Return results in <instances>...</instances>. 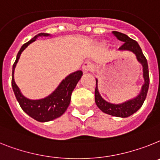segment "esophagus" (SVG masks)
<instances>
[{"instance_id":"esophagus-1","label":"esophagus","mask_w":160,"mask_h":160,"mask_svg":"<svg viewBox=\"0 0 160 160\" xmlns=\"http://www.w3.org/2000/svg\"><path fill=\"white\" fill-rule=\"evenodd\" d=\"M92 68H93V66H92V64L91 62H85L83 64L82 71L84 73H88V72H89L92 69Z\"/></svg>"}]
</instances>
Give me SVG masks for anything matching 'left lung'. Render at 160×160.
Masks as SVG:
<instances>
[{"label":"left lung","instance_id":"1","mask_svg":"<svg viewBox=\"0 0 160 160\" xmlns=\"http://www.w3.org/2000/svg\"><path fill=\"white\" fill-rule=\"evenodd\" d=\"M113 34L117 37L118 40L123 41V45L119 48L121 51H129L135 54L137 60L142 66V72H143V79L144 84H142V89L138 96L129 100L123 102L119 104H115L106 101L101 96L98 91V80L96 79V88H95V102L101 111L106 114H108L112 116L116 117L126 118L132 115L142 107V104L146 100L147 92H148L149 84H150V77H149L148 63L146 57L144 56L141 47L139 46L137 41L129 38L127 35L119 32H113Z\"/></svg>","mask_w":160,"mask_h":160}]
</instances>
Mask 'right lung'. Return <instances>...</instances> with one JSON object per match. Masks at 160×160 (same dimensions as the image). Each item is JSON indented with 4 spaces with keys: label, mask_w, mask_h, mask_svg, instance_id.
I'll return each mask as SVG.
<instances>
[{
    "label": "right lung",
    "mask_w": 160,
    "mask_h": 160,
    "mask_svg": "<svg viewBox=\"0 0 160 160\" xmlns=\"http://www.w3.org/2000/svg\"><path fill=\"white\" fill-rule=\"evenodd\" d=\"M51 37V35L48 33H40L35 36L32 40L24 44L18 51L12 70V88L17 101L25 113L39 122H48L60 117L67 111L71 102L72 92L83 73L81 71H77L68 75L62 80L54 91L44 98L32 100L24 96L14 81V69L22 51L30 44L37 41L38 37Z\"/></svg>",
    "instance_id": "obj_1"
}]
</instances>
